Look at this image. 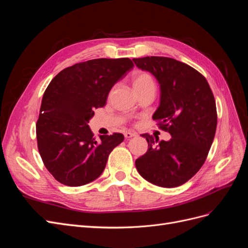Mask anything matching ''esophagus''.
I'll list each match as a JSON object with an SVG mask.
<instances>
[{"instance_id":"obj_1","label":"esophagus","mask_w":248,"mask_h":248,"mask_svg":"<svg viewBox=\"0 0 248 248\" xmlns=\"http://www.w3.org/2000/svg\"><path fill=\"white\" fill-rule=\"evenodd\" d=\"M124 137H125V139H131V138H133V137H137V133L136 132H131V131H126L125 133H124Z\"/></svg>"}]
</instances>
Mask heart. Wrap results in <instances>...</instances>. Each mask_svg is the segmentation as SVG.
I'll list each match as a JSON object with an SVG mask.
<instances>
[{"label":"heart","mask_w":248,"mask_h":248,"mask_svg":"<svg viewBox=\"0 0 248 248\" xmlns=\"http://www.w3.org/2000/svg\"><path fill=\"white\" fill-rule=\"evenodd\" d=\"M131 85L134 90V92L138 93L141 90H144L149 87H154V81L149 73L145 71H134L131 74Z\"/></svg>","instance_id":"1"}]
</instances>
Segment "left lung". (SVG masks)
Returning a JSON list of instances; mask_svg holds the SVG:
<instances>
[{"label": "left lung", "mask_w": 248, "mask_h": 248, "mask_svg": "<svg viewBox=\"0 0 248 248\" xmlns=\"http://www.w3.org/2000/svg\"><path fill=\"white\" fill-rule=\"evenodd\" d=\"M133 62L158 81L160 104L153 120L171 136L168 141H158L141 134L148 151L136 160L137 170L154 185L180 186L199 171L213 142L217 125L213 93L199 71L175 59L145 57Z\"/></svg>", "instance_id": "1"}]
</instances>
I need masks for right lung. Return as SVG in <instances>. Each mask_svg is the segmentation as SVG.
I'll return each instance as SVG.
<instances>
[{
    "label": "right lung",
    "mask_w": 248,
    "mask_h": 248,
    "mask_svg": "<svg viewBox=\"0 0 248 248\" xmlns=\"http://www.w3.org/2000/svg\"><path fill=\"white\" fill-rule=\"evenodd\" d=\"M132 67L128 58L89 60L67 67L49 82L36 124L37 144L44 166L60 183L80 186L94 181L112 149L124 140L122 133L96 140L88 123Z\"/></svg>",
    "instance_id": "obj_1"
}]
</instances>
